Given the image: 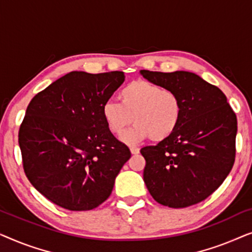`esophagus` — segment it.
<instances>
[{"mask_svg": "<svg viewBox=\"0 0 252 252\" xmlns=\"http://www.w3.org/2000/svg\"><path fill=\"white\" fill-rule=\"evenodd\" d=\"M130 153L133 155H137L140 153V149L139 148H135V147H130Z\"/></svg>", "mask_w": 252, "mask_h": 252, "instance_id": "obj_1", "label": "esophagus"}]
</instances>
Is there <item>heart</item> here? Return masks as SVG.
I'll list each match as a JSON object with an SVG mask.
<instances>
[{
  "label": "heart",
  "mask_w": 252,
  "mask_h": 252,
  "mask_svg": "<svg viewBox=\"0 0 252 252\" xmlns=\"http://www.w3.org/2000/svg\"><path fill=\"white\" fill-rule=\"evenodd\" d=\"M120 103L106 101L102 105L105 125L116 136H122L132 123L135 126L123 140L134 144L149 137L154 142L166 140L179 126L182 103L177 93L147 80H134L119 93Z\"/></svg>",
  "instance_id": "obj_1"
}]
</instances>
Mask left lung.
<instances>
[{"mask_svg": "<svg viewBox=\"0 0 252 252\" xmlns=\"http://www.w3.org/2000/svg\"><path fill=\"white\" fill-rule=\"evenodd\" d=\"M147 80L177 93L182 116L174 133L140 150L143 180L155 201L187 208L204 201L229 174L235 161L237 119L223 93L197 74L142 70Z\"/></svg>", "mask_w": 252, "mask_h": 252, "instance_id": "obj_1", "label": "left lung"}]
</instances>
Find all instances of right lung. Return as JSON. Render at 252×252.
Masks as SVG:
<instances>
[{"instance_id": "1", "label": "right lung", "mask_w": 252, "mask_h": 252, "mask_svg": "<svg viewBox=\"0 0 252 252\" xmlns=\"http://www.w3.org/2000/svg\"><path fill=\"white\" fill-rule=\"evenodd\" d=\"M125 80L122 71H73L32 98L20 124L23 167L33 187L71 211H87L111 195L130 151L110 133L103 103Z\"/></svg>"}]
</instances>
